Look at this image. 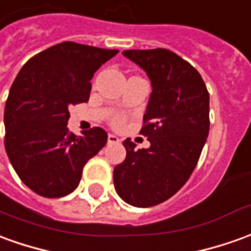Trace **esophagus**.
Segmentation results:
<instances>
[{
  "label": "esophagus",
  "mask_w": 251,
  "mask_h": 251,
  "mask_svg": "<svg viewBox=\"0 0 251 251\" xmlns=\"http://www.w3.org/2000/svg\"><path fill=\"white\" fill-rule=\"evenodd\" d=\"M108 142L109 143H119V142H120V139H119V136H116L115 134H109V135H108Z\"/></svg>",
  "instance_id": "obj_1"
}]
</instances>
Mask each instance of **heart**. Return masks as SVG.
Masks as SVG:
<instances>
[{"instance_id": "heart-1", "label": "heart", "mask_w": 251, "mask_h": 251, "mask_svg": "<svg viewBox=\"0 0 251 251\" xmlns=\"http://www.w3.org/2000/svg\"><path fill=\"white\" fill-rule=\"evenodd\" d=\"M122 122L123 119L120 116H115V117L112 119V124H113V126H119V124H122Z\"/></svg>"}]
</instances>
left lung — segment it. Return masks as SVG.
<instances>
[{"mask_svg":"<svg viewBox=\"0 0 251 251\" xmlns=\"http://www.w3.org/2000/svg\"><path fill=\"white\" fill-rule=\"evenodd\" d=\"M151 80L141 134L149 149L126 139V160L116 165L117 194L136 208L167 201L188 180L209 134V93L200 72L168 49L124 50Z\"/></svg>","mask_w":251,"mask_h":251,"instance_id":"8db88e82","label":"left lung"}]
</instances>
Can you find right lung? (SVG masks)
<instances>
[{
    "label": "right lung",
    "mask_w": 251,
    "mask_h": 251,
    "mask_svg": "<svg viewBox=\"0 0 251 251\" xmlns=\"http://www.w3.org/2000/svg\"><path fill=\"white\" fill-rule=\"evenodd\" d=\"M119 50L57 43L31 57L12 83L5 105V150L20 180L45 198L72 193L83 167L106 145L100 127L68 132L71 105L87 102L91 77Z\"/></svg>",
    "instance_id": "1"
}]
</instances>
